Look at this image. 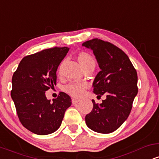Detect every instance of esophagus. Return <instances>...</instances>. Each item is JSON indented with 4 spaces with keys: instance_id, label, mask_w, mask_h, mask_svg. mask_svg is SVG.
Instances as JSON below:
<instances>
[{
    "instance_id": "obj_1",
    "label": "esophagus",
    "mask_w": 159,
    "mask_h": 159,
    "mask_svg": "<svg viewBox=\"0 0 159 159\" xmlns=\"http://www.w3.org/2000/svg\"><path fill=\"white\" fill-rule=\"evenodd\" d=\"M80 101H81V100L78 99V98H72V104H73V105H76V104L79 102Z\"/></svg>"
}]
</instances>
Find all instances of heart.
Masks as SVG:
<instances>
[{
  "label": "heart",
  "mask_w": 159,
  "mask_h": 159,
  "mask_svg": "<svg viewBox=\"0 0 159 159\" xmlns=\"http://www.w3.org/2000/svg\"><path fill=\"white\" fill-rule=\"evenodd\" d=\"M78 59L83 68H85L86 66L90 64H95L93 57L87 52L80 53L78 54ZM61 66L62 64L60 66V68H61ZM87 84L84 83V82H71V83L65 86L63 90L66 93L71 95V96L79 97L84 93V90L87 88Z\"/></svg>",
  "instance_id": "1"
}]
</instances>
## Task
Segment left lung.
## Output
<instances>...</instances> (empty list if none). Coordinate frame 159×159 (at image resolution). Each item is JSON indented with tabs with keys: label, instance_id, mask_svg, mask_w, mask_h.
<instances>
[{
	"label": "left lung",
	"instance_id": "left-lung-1",
	"mask_svg": "<svg viewBox=\"0 0 159 159\" xmlns=\"http://www.w3.org/2000/svg\"><path fill=\"white\" fill-rule=\"evenodd\" d=\"M90 48L98 62L100 71L95 78L93 93L106 98L101 104L92 100L93 107L85 116L91 130L102 134L114 132L130 114L138 94V75L123 51L108 42L93 39L82 44Z\"/></svg>",
	"mask_w": 159,
	"mask_h": 159
}]
</instances>
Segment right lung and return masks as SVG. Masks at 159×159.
Here are the masks:
<instances>
[{"label":"right lung","instance_id":"obj_1","mask_svg":"<svg viewBox=\"0 0 159 159\" xmlns=\"http://www.w3.org/2000/svg\"><path fill=\"white\" fill-rule=\"evenodd\" d=\"M69 50L54 47L25 57L12 75L11 97L18 116L34 134L45 135L57 130L72 105L70 96L63 92L53 102L45 96V91L56 85V72Z\"/></svg>","mask_w":159,"mask_h":159}]
</instances>
